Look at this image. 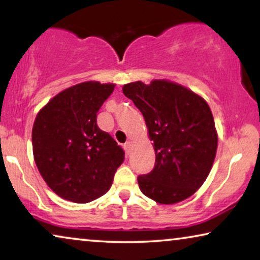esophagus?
<instances>
[{"label":"esophagus","instance_id":"34e87169","mask_svg":"<svg viewBox=\"0 0 260 260\" xmlns=\"http://www.w3.org/2000/svg\"><path fill=\"white\" fill-rule=\"evenodd\" d=\"M124 149H125L126 154H130V152H131V149H133V143H131L130 141H129V142H126V143L124 144Z\"/></svg>","mask_w":260,"mask_h":260}]
</instances>
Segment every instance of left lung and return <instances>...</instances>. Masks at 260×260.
<instances>
[{
  "label": "left lung",
  "instance_id": "8db88e82",
  "mask_svg": "<svg viewBox=\"0 0 260 260\" xmlns=\"http://www.w3.org/2000/svg\"><path fill=\"white\" fill-rule=\"evenodd\" d=\"M123 93L142 112L154 142L155 166L137 177L141 191L162 205L191 197L207 179L218 147L208 104L168 80L135 81L124 85Z\"/></svg>",
  "mask_w": 260,
  "mask_h": 260
}]
</instances>
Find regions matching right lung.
Returning a JSON list of instances; mask_svg holds the SVG:
<instances>
[{"label": "right lung", "instance_id": "1", "mask_svg": "<svg viewBox=\"0 0 260 260\" xmlns=\"http://www.w3.org/2000/svg\"><path fill=\"white\" fill-rule=\"evenodd\" d=\"M113 84L85 81L52 98L35 118L31 142L37 167L65 200L86 204L111 187L124 150L97 125V112Z\"/></svg>", "mask_w": 260, "mask_h": 260}]
</instances>
